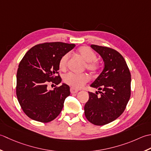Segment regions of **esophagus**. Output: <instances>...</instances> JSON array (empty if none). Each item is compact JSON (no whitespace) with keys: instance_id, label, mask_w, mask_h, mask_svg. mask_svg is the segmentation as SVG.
<instances>
[{"instance_id":"obj_1","label":"esophagus","mask_w":151,"mask_h":151,"mask_svg":"<svg viewBox=\"0 0 151 151\" xmlns=\"http://www.w3.org/2000/svg\"><path fill=\"white\" fill-rule=\"evenodd\" d=\"M78 91H79V90H78V88H76L74 87H71V88H70V92H71L72 94L77 93Z\"/></svg>"}]
</instances>
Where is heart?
<instances>
[{"label": "heart", "instance_id": "b5f03b06", "mask_svg": "<svg viewBox=\"0 0 151 151\" xmlns=\"http://www.w3.org/2000/svg\"><path fill=\"white\" fill-rule=\"evenodd\" d=\"M78 54L85 61V68L89 72L96 73L100 70V64L96 60L97 56L94 52L87 46H83L78 50ZM70 58V53H66L60 57L58 61V68L64 70L67 66ZM63 81L66 84L74 88H81L89 81L88 76L85 73H67L63 77Z\"/></svg>", "mask_w": 151, "mask_h": 151}]
</instances>
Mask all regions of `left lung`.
Returning a JSON list of instances; mask_svg holds the SVG:
<instances>
[{
    "mask_svg": "<svg viewBox=\"0 0 151 151\" xmlns=\"http://www.w3.org/2000/svg\"><path fill=\"white\" fill-rule=\"evenodd\" d=\"M104 61V69L91 87L98 93L88 92L89 99L85 105L88 121L102 126L115 121L124 111L131 95V73L121 53L106 46L91 45Z\"/></svg>",
    "mask_w": 151,
    "mask_h": 151,
    "instance_id": "left-lung-1",
    "label": "left lung"
}]
</instances>
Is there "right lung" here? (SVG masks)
<instances>
[{"mask_svg":"<svg viewBox=\"0 0 151 151\" xmlns=\"http://www.w3.org/2000/svg\"><path fill=\"white\" fill-rule=\"evenodd\" d=\"M75 46L60 42L39 44L30 49L20 61L16 95L29 118L48 122L60 114L64 100L70 94V87L63 83L53 91L47 87L49 84L58 85L62 81L58 71V61Z\"/></svg>","mask_w":151,"mask_h":151,"instance_id":"right-lung-1","label":"right lung"}]
</instances>
